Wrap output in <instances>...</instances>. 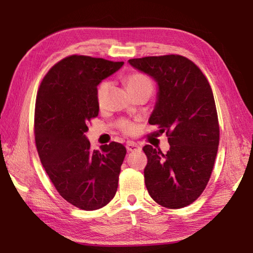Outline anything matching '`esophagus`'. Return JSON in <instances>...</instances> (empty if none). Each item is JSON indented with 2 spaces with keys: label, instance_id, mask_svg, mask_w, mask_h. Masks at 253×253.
<instances>
[{
  "label": "esophagus",
  "instance_id": "obj_1",
  "mask_svg": "<svg viewBox=\"0 0 253 253\" xmlns=\"http://www.w3.org/2000/svg\"><path fill=\"white\" fill-rule=\"evenodd\" d=\"M126 148L128 151H136V150H139L140 147L134 141H127Z\"/></svg>",
  "mask_w": 253,
  "mask_h": 253
}]
</instances>
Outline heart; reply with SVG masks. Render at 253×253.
Returning a JSON list of instances; mask_svg holds the SVG:
<instances>
[{
  "instance_id": "heart-1",
  "label": "heart",
  "mask_w": 253,
  "mask_h": 253,
  "mask_svg": "<svg viewBox=\"0 0 253 253\" xmlns=\"http://www.w3.org/2000/svg\"><path fill=\"white\" fill-rule=\"evenodd\" d=\"M125 85L127 90L129 91L131 95L136 93H139V91L144 90H153V83H151L150 79L148 76H146L142 73H131V74L128 75L125 79ZM109 88V83L108 82H103L100 83L97 91H96V98H97V102L99 105L104 103L105 98H106L107 91ZM119 128L126 134H132L136 130L135 124H132L128 121H122L119 122Z\"/></svg>"
}]
</instances>
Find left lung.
Masks as SVG:
<instances>
[{
    "mask_svg": "<svg viewBox=\"0 0 253 253\" xmlns=\"http://www.w3.org/2000/svg\"><path fill=\"white\" fill-rule=\"evenodd\" d=\"M130 65L153 77L157 100L149 117L166 132V154L146 145L145 183L156 203L183 208L203 194L219 146V123L212 90L199 67L180 55L132 58Z\"/></svg>",
    "mask_w": 253,
    "mask_h": 253,
    "instance_id": "1",
    "label": "left lung"
}]
</instances>
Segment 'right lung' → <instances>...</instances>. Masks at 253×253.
Masks as SVG:
<instances>
[{
  "instance_id": "add662e5",
  "label": "right lung",
  "mask_w": 253,
  "mask_h": 253,
  "mask_svg": "<svg viewBox=\"0 0 253 253\" xmlns=\"http://www.w3.org/2000/svg\"><path fill=\"white\" fill-rule=\"evenodd\" d=\"M124 62L83 55L50 68L36 96L34 134L41 163L58 194L83 210L103 208L117 191L124 145L112 141L91 150L85 132L97 117V86Z\"/></svg>"
}]
</instances>
